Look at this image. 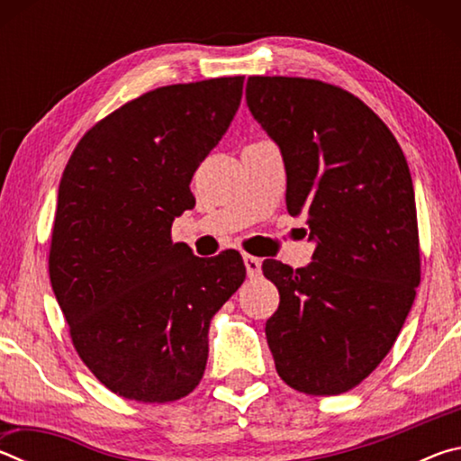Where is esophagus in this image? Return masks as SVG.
<instances>
[{"mask_svg":"<svg viewBox=\"0 0 461 461\" xmlns=\"http://www.w3.org/2000/svg\"><path fill=\"white\" fill-rule=\"evenodd\" d=\"M244 267H246V272L248 276H260L262 272V260L256 258V256H249V254H244Z\"/></svg>","mask_w":461,"mask_h":461,"instance_id":"obj_1","label":"esophagus"}]
</instances>
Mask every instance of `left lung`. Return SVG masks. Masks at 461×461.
<instances>
[{
	"instance_id": "8db88e82",
	"label": "left lung",
	"mask_w": 461,
	"mask_h": 461,
	"mask_svg": "<svg viewBox=\"0 0 461 461\" xmlns=\"http://www.w3.org/2000/svg\"><path fill=\"white\" fill-rule=\"evenodd\" d=\"M246 101L283 154L288 213H305L317 241L305 268L262 264L280 294L267 321L276 372L299 393H348L384 360L417 294L407 158L386 123L335 85L248 77Z\"/></svg>"
}]
</instances>
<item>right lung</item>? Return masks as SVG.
<instances>
[{
	"label": "right lung",
	"instance_id": "add662e5",
	"mask_svg": "<svg viewBox=\"0 0 461 461\" xmlns=\"http://www.w3.org/2000/svg\"><path fill=\"white\" fill-rule=\"evenodd\" d=\"M244 77L167 85L97 122L59 185L49 272L85 366L112 393L170 402L205 372L209 323L246 278L240 252L173 244L191 178L236 115Z\"/></svg>",
	"mask_w": 461,
	"mask_h": 461
}]
</instances>
